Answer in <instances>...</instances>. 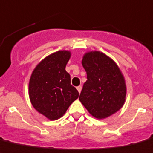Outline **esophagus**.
Masks as SVG:
<instances>
[{"mask_svg":"<svg viewBox=\"0 0 153 153\" xmlns=\"http://www.w3.org/2000/svg\"><path fill=\"white\" fill-rule=\"evenodd\" d=\"M76 89H77L78 92H79V93H80V92H81V90H82V87H81V86H78V87H76Z\"/></svg>","mask_w":153,"mask_h":153,"instance_id":"esophagus-1","label":"esophagus"}]
</instances>
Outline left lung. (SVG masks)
Masks as SVG:
<instances>
[{
    "label": "left lung",
    "mask_w": 153,
    "mask_h": 153,
    "mask_svg": "<svg viewBox=\"0 0 153 153\" xmlns=\"http://www.w3.org/2000/svg\"><path fill=\"white\" fill-rule=\"evenodd\" d=\"M82 65L87 72L79 101L90 114L104 119L119 111L125 101L126 85L114 61L99 51L84 54Z\"/></svg>",
    "instance_id": "1"
}]
</instances>
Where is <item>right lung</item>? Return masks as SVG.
I'll return each mask as SVG.
<instances>
[{
    "mask_svg": "<svg viewBox=\"0 0 153 153\" xmlns=\"http://www.w3.org/2000/svg\"><path fill=\"white\" fill-rule=\"evenodd\" d=\"M70 56L66 50L49 55L38 64L30 77L28 94L32 106L52 121L62 117L79 97L66 71Z\"/></svg>",
    "mask_w": 153,
    "mask_h": 153,
    "instance_id": "right-lung-1",
    "label": "right lung"
}]
</instances>
